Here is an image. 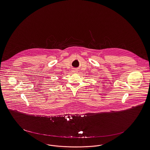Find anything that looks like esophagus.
I'll use <instances>...</instances> for the list:
<instances>
[{"instance_id": "obj_1", "label": "esophagus", "mask_w": 150, "mask_h": 150, "mask_svg": "<svg viewBox=\"0 0 150 150\" xmlns=\"http://www.w3.org/2000/svg\"><path fill=\"white\" fill-rule=\"evenodd\" d=\"M72 71L74 72V73H76V72L78 71V70L76 69H72Z\"/></svg>"}]
</instances>
